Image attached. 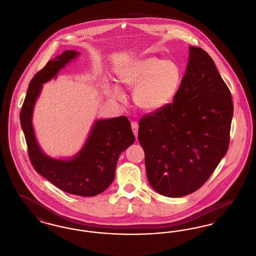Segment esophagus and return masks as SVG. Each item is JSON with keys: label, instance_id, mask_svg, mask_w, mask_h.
I'll return each instance as SVG.
<instances>
[{"label": "esophagus", "instance_id": "34e87169", "mask_svg": "<svg viewBox=\"0 0 256 256\" xmlns=\"http://www.w3.org/2000/svg\"><path fill=\"white\" fill-rule=\"evenodd\" d=\"M138 128H139V126H138L137 122H132V132H134L135 137H137V135H138Z\"/></svg>", "mask_w": 256, "mask_h": 256}]
</instances>
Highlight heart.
<instances>
[{
  "instance_id": "obj_1",
  "label": "heart",
  "mask_w": 256,
  "mask_h": 256,
  "mask_svg": "<svg viewBox=\"0 0 256 256\" xmlns=\"http://www.w3.org/2000/svg\"><path fill=\"white\" fill-rule=\"evenodd\" d=\"M118 78L124 86L134 88V102L140 110L156 112L176 96L182 76L174 61L150 56L124 66L118 72ZM108 89L111 97L124 100V94L118 84H110Z\"/></svg>"
}]
</instances>
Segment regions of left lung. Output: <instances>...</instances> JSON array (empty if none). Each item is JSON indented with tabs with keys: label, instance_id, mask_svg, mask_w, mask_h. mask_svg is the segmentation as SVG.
I'll use <instances>...</instances> for the list:
<instances>
[{
	"label": "left lung",
	"instance_id": "8db88e82",
	"mask_svg": "<svg viewBox=\"0 0 256 256\" xmlns=\"http://www.w3.org/2000/svg\"><path fill=\"white\" fill-rule=\"evenodd\" d=\"M232 116V94L214 61L190 46L174 102L139 122L150 186L169 198L200 189L228 152Z\"/></svg>",
	"mask_w": 256,
	"mask_h": 256
}]
</instances>
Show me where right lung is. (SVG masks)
Listing matches in <instances>:
<instances>
[{
  "label": "right lung",
  "mask_w": 256,
  "mask_h": 256,
  "mask_svg": "<svg viewBox=\"0 0 256 256\" xmlns=\"http://www.w3.org/2000/svg\"><path fill=\"white\" fill-rule=\"evenodd\" d=\"M80 52L67 50L50 60L28 84L20 113L28 156L38 174L62 191L72 195L93 196L108 188L115 178L117 161L134 144L135 136L126 116L100 119L94 122L82 148L70 158H52L37 143L32 124L34 110L43 84L56 78Z\"/></svg>",
  "instance_id": "obj_1"
}]
</instances>
